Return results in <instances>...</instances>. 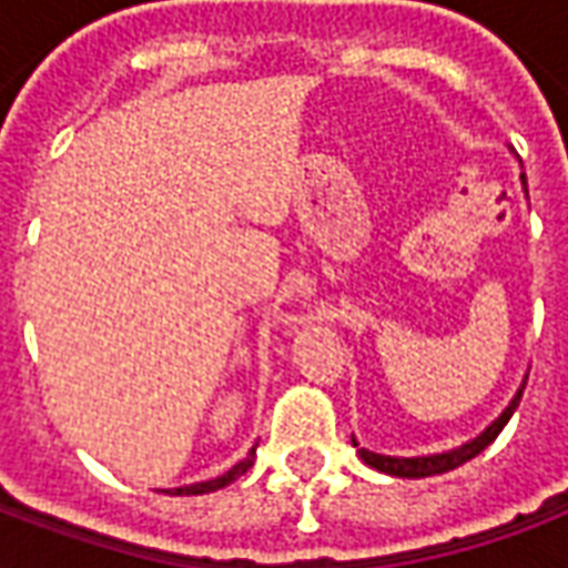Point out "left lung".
<instances>
[{
	"instance_id": "obj_1",
	"label": "left lung",
	"mask_w": 568,
	"mask_h": 568,
	"mask_svg": "<svg viewBox=\"0 0 568 568\" xmlns=\"http://www.w3.org/2000/svg\"><path fill=\"white\" fill-rule=\"evenodd\" d=\"M526 185V175H520ZM526 386V383H524ZM524 386L517 389V395L511 398V405L505 407L499 414V419H493L477 438H471L463 447H456V450L447 453H432V456H383V453H371L365 447H358L356 438H353V447H358V456H362V463L371 465V468H377L383 475H393V477H432V475H444V471H453V468H459L468 459H475L477 453L487 450L493 440L499 438V432L505 428V423L511 419V414L520 405V395H524Z\"/></svg>"
}]
</instances>
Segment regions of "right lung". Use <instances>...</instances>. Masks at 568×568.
<instances>
[{"label": "right lung", "mask_w": 568, "mask_h": 568, "mask_svg": "<svg viewBox=\"0 0 568 568\" xmlns=\"http://www.w3.org/2000/svg\"><path fill=\"white\" fill-rule=\"evenodd\" d=\"M252 463H255V447H252L246 459H240V463H236L231 471H224V475L212 477V480H200V484H191V487H179V489H173V493H175V496H182V493H185V496H203V493H215V489H222V487H227V484H234L240 475H246L248 468H252Z\"/></svg>", "instance_id": "add662e5"}]
</instances>
